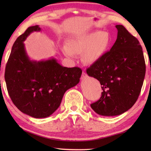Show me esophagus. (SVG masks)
Listing matches in <instances>:
<instances>
[{"label": "esophagus", "mask_w": 151, "mask_h": 151, "mask_svg": "<svg viewBox=\"0 0 151 151\" xmlns=\"http://www.w3.org/2000/svg\"><path fill=\"white\" fill-rule=\"evenodd\" d=\"M86 78V74L85 73V72H82V76H81V79L82 80H84L85 78Z\"/></svg>", "instance_id": "obj_1"}]
</instances>
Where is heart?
<instances>
[{
	"instance_id": "1",
	"label": "heart",
	"mask_w": 151,
	"mask_h": 151,
	"mask_svg": "<svg viewBox=\"0 0 151 151\" xmlns=\"http://www.w3.org/2000/svg\"><path fill=\"white\" fill-rule=\"evenodd\" d=\"M111 42V38L109 32L95 31L69 40L68 47L64 46L63 51L69 58L83 52V61L88 65H92L102 58L110 47Z\"/></svg>"
}]
</instances>
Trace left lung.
Wrapping results in <instances>:
<instances>
[{
    "mask_svg": "<svg viewBox=\"0 0 151 151\" xmlns=\"http://www.w3.org/2000/svg\"><path fill=\"white\" fill-rule=\"evenodd\" d=\"M117 40L100 60L86 69L88 76L102 85L100 100L91 104L103 116H115L127 111L139 96L146 65L139 42L123 25L117 24Z\"/></svg>",
    "mask_w": 151,
    "mask_h": 151,
    "instance_id": "8db88e82",
    "label": "left lung"
}]
</instances>
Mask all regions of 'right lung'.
Listing matches in <instances>:
<instances>
[{
  "mask_svg": "<svg viewBox=\"0 0 151 151\" xmlns=\"http://www.w3.org/2000/svg\"><path fill=\"white\" fill-rule=\"evenodd\" d=\"M38 25L27 28L12 46L6 65L5 80L14 105L24 114L35 118L49 117L60 105L64 94L79 83L82 70L60 65L55 58L31 60L24 41Z\"/></svg>",
  "mask_w": 151,
  "mask_h": 151,
  "instance_id": "add662e5",
  "label": "right lung"
}]
</instances>
